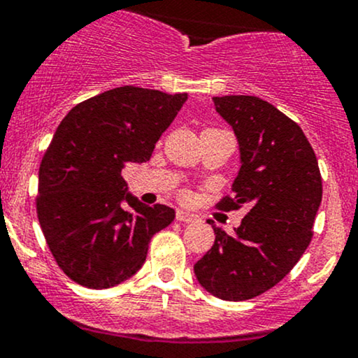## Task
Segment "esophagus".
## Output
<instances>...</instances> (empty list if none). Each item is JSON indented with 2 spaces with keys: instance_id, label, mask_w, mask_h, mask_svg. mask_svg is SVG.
Masks as SVG:
<instances>
[{
  "instance_id": "esophagus-1",
  "label": "esophagus",
  "mask_w": 358,
  "mask_h": 358,
  "mask_svg": "<svg viewBox=\"0 0 358 358\" xmlns=\"http://www.w3.org/2000/svg\"><path fill=\"white\" fill-rule=\"evenodd\" d=\"M176 220L183 222V224H192V222L196 220V215L185 210H176Z\"/></svg>"
}]
</instances>
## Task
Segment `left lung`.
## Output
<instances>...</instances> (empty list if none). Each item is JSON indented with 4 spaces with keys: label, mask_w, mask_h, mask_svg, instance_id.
<instances>
[{
    "label": "left lung",
    "mask_w": 358,
    "mask_h": 358,
    "mask_svg": "<svg viewBox=\"0 0 358 358\" xmlns=\"http://www.w3.org/2000/svg\"><path fill=\"white\" fill-rule=\"evenodd\" d=\"M215 110L239 141L241 170L234 196L219 208L250 210L229 236L212 224L215 242L193 266L208 293L225 301L256 298L294 268L311 237L322 203V175L303 129L254 96L213 97Z\"/></svg>",
    "instance_id": "1"
}]
</instances>
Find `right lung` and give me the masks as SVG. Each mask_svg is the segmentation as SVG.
Masks as SVG:
<instances>
[{
  "mask_svg": "<svg viewBox=\"0 0 358 358\" xmlns=\"http://www.w3.org/2000/svg\"><path fill=\"white\" fill-rule=\"evenodd\" d=\"M187 99L124 85L62 119L40 163L36 213L52 256L77 285L126 281L141 269L151 237L173 222V208L131 195L121 171L151 158Z\"/></svg>",
  "mask_w": 358,
  "mask_h": 358,
  "instance_id": "add662e5",
  "label": "right lung"
}]
</instances>
